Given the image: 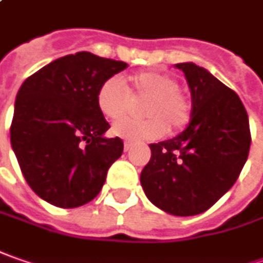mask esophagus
<instances>
[{
	"instance_id": "obj_1",
	"label": "esophagus",
	"mask_w": 263,
	"mask_h": 263,
	"mask_svg": "<svg viewBox=\"0 0 263 263\" xmlns=\"http://www.w3.org/2000/svg\"><path fill=\"white\" fill-rule=\"evenodd\" d=\"M131 148H132L131 142H125V144H123V149H125V151H129Z\"/></svg>"
}]
</instances>
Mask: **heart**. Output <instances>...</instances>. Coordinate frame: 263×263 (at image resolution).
I'll list each match as a JSON object with an SVG mask.
<instances>
[{
    "label": "heart",
    "mask_w": 263,
    "mask_h": 263,
    "mask_svg": "<svg viewBox=\"0 0 263 263\" xmlns=\"http://www.w3.org/2000/svg\"><path fill=\"white\" fill-rule=\"evenodd\" d=\"M129 95L147 96L144 119H122L112 126V134L129 142L157 140L166 129H182L191 118V104L179 91L175 77L160 71L135 74L125 86L119 77L106 80L96 96L99 112L107 119H119L129 109Z\"/></svg>",
    "instance_id": "obj_1"
}]
</instances>
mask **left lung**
<instances>
[{"label":"left lung","mask_w":263,"mask_h":263,"mask_svg":"<svg viewBox=\"0 0 263 263\" xmlns=\"http://www.w3.org/2000/svg\"><path fill=\"white\" fill-rule=\"evenodd\" d=\"M192 96V118L183 132L149 144L141 172L149 201L164 213L196 215L211 208L237 180L250 148L249 118L240 97L194 62L176 64Z\"/></svg>","instance_id":"left-lung-1"}]
</instances>
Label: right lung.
I'll return each mask as SVG.
<instances>
[{
    "mask_svg": "<svg viewBox=\"0 0 263 263\" xmlns=\"http://www.w3.org/2000/svg\"><path fill=\"white\" fill-rule=\"evenodd\" d=\"M126 62L77 52L55 59L24 81L14 104L10 138L33 192L59 208H77L102 191L122 156L121 138L97 109L99 87Z\"/></svg>",
    "mask_w": 263,
    "mask_h": 263,
    "instance_id": "obj_1",
    "label": "right lung"
}]
</instances>
